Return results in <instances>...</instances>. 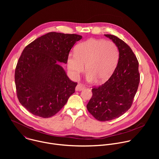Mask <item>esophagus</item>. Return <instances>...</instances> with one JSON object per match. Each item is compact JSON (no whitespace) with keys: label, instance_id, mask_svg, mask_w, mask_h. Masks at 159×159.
I'll use <instances>...</instances> for the list:
<instances>
[{"label":"esophagus","instance_id":"obj_1","mask_svg":"<svg viewBox=\"0 0 159 159\" xmlns=\"http://www.w3.org/2000/svg\"><path fill=\"white\" fill-rule=\"evenodd\" d=\"M84 88L85 87H84L83 84H77V85L75 87V90H76V91H80V90H83Z\"/></svg>","mask_w":159,"mask_h":159}]
</instances>
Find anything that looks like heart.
Segmentation results:
<instances>
[{
	"label": "heart",
	"mask_w": 159,
	"mask_h": 159,
	"mask_svg": "<svg viewBox=\"0 0 159 159\" xmlns=\"http://www.w3.org/2000/svg\"><path fill=\"white\" fill-rule=\"evenodd\" d=\"M120 57L115 43L100 39H89L79 43L75 52L68 55L66 65L73 78H77L84 70L88 81L96 80L98 83L106 81L118 65Z\"/></svg>",
	"instance_id": "obj_1"
}]
</instances>
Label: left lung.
I'll use <instances>...</instances> for the list:
<instances>
[{
  "mask_svg": "<svg viewBox=\"0 0 159 159\" xmlns=\"http://www.w3.org/2000/svg\"><path fill=\"white\" fill-rule=\"evenodd\" d=\"M105 36L116 43L120 57L110 78L92 89L93 96L87 105L88 111L100 121L114 120L125 113L132 105L140 82L139 61L131 48L115 35Z\"/></svg>",
  "mask_w": 159,
  "mask_h": 159,
  "instance_id": "8db88e82",
  "label": "left lung"
}]
</instances>
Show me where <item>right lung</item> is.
<instances>
[{
    "label": "right lung",
    "instance_id": "right-lung-1",
    "mask_svg": "<svg viewBox=\"0 0 159 159\" xmlns=\"http://www.w3.org/2000/svg\"><path fill=\"white\" fill-rule=\"evenodd\" d=\"M75 34L50 32L36 39L22 51L15 70L19 102L35 116L52 117L75 93L77 82L66 75L59 62L66 63Z\"/></svg>",
    "mask_w": 159,
    "mask_h": 159
}]
</instances>
